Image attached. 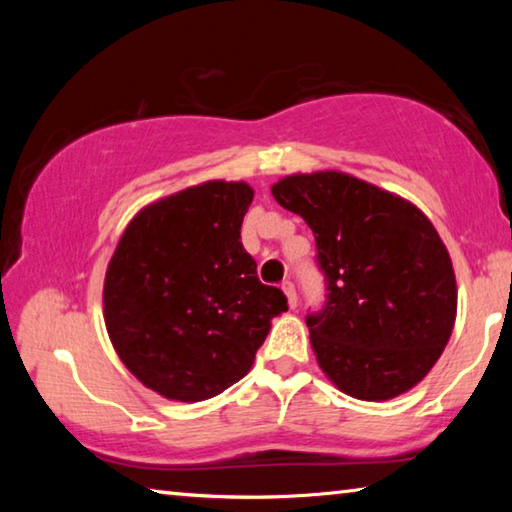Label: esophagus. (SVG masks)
I'll use <instances>...</instances> for the list:
<instances>
[{
    "label": "esophagus",
    "instance_id": "obj_1",
    "mask_svg": "<svg viewBox=\"0 0 512 512\" xmlns=\"http://www.w3.org/2000/svg\"><path fill=\"white\" fill-rule=\"evenodd\" d=\"M282 291H284V296H287V300H289V307L293 309L298 305V293H296V287H293V282L291 280H284L282 282Z\"/></svg>",
    "mask_w": 512,
    "mask_h": 512
}]
</instances>
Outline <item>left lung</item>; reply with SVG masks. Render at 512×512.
<instances>
[{"label":"left lung","mask_w":512,"mask_h":512,"mask_svg":"<svg viewBox=\"0 0 512 512\" xmlns=\"http://www.w3.org/2000/svg\"><path fill=\"white\" fill-rule=\"evenodd\" d=\"M271 192L316 237L327 300L307 327L318 366L357 400L411 391L456 320L452 259L433 223L402 196L343 171L296 173Z\"/></svg>","instance_id":"obj_1"}]
</instances>
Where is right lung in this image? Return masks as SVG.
<instances>
[{
  "instance_id": "add662e5",
  "label": "right lung",
  "mask_w": 512,
  "mask_h": 512,
  "mask_svg": "<svg viewBox=\"0 0 512 512\" xmlns=\"http://www.w3.org/2000/svg\"><path fill=\"white\" fill-rule=\"evenodd\" d=\"M246 183L207 180L135 214L103 282V318L124 366L167 400L201 402L246 377L287 296L241 244Z\"/></svg>"
}]
</instances>
